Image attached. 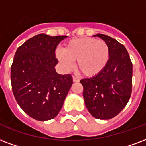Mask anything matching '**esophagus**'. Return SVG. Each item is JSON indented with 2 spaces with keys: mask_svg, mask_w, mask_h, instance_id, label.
Returning a JSON list of instances; mask_svg holds the SVG:
<instances>
[{
  "mask_svg": "<svg viewBox=\"0 0 146 146\" xmlns=\"http://www.w3.org/2000/svg\"><path fill=\"white\" fill-rule=\"evenodd\" d=\"M73 81H74V82H78L79 79L78 78H76V77L73 76Z\"/></svg>",
  "mask_w": 146,
  "mask_h": 146,
  "instance_id": "34e87169",
  "label": "esophagus"
}]
</instances>
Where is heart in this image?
<instances>
[{
	"mask_svg": "<svg viewBox=\"0 0 146 146\" xmlns=\"http://www.w3.org/2000/svg\"><path fill=\"white\" fill-rule=\"evenodd\" d=\"M56 56L65 69H77L86 77H94L104 71L110 58L109 45L104 40L83 37L70 40L64 49H57Z\"/></svg>",
	"mask_w": 146,
	"mask_h": 146,
	"instance_id": "b5f03b06",
	"label": "heart"
}]
</instances>
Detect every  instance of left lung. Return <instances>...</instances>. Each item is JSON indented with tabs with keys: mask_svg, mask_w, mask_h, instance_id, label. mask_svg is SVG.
Segmentation results:
<instances>
[{
	"mask_svg": "<svg viewBox=\"0 0 146 146\" xmlns=\"http://www.w3.org/2000/svg\"><path fill=\"white\" fill-rule=\"evenodd\" d=\"M109 45L110 58L100 74L81 79L83 97L89 113L97 119L113 118L127 104L133 84V63L123 45L104 34H96Z\"/></svg>",
	"mask_w": 146,
	"mask_h": 146,
	"instance_id": "left-lung-1",
	"label": "left lung"
}]
</instances>
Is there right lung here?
<instances>
[{
  "instance_id": "1",
  "label": "right lung",
  "mask_w": 146,
  "mask_h": 146,
  "mask_svg": "<svg viewBox=\"0 0 146 146\" xmlns=\"http://www.w3.org/2000/svg\"><path fill=\"white\" fill-rule=\"evenodd\" d=\"M67 36L39 34L17 48L11 65L12 91L17 102L30 117L39 121L55 118L73 81L71 74H59L55 66V48Z\"/></svg>"
}]
</instances>
